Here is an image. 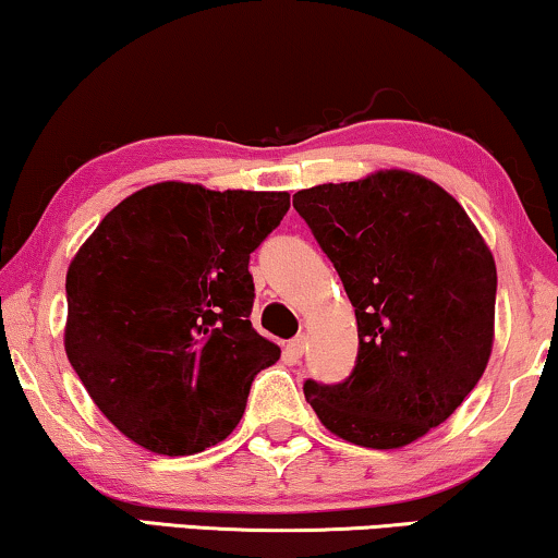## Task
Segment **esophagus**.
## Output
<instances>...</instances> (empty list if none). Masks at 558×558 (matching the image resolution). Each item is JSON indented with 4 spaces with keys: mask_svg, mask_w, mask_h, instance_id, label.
Instances as JSON below:
<instances>
[{
    "mask_svg": "<svg viewBox=\"0 0 558 558\" xmlns=\"http://www.w3.org/2000/svg\"><path fill=\"white\" fill-rule=\"evenodd\" d=\"M303 351H305V336H298V339L288 341L286 354H288V359H290V361H298V359H301V356H303Z\"/></svg>",
    "mask_w": 558,
    "mask_h": 558,
    "instance_id": "34e87169",
    "label": "esophagus"
}]
</instances>
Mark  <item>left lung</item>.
<instances>
[{
	"label": "left lung",
	"instance_id": "1",
	"mask_svg": "<svg viewBox=\"0 0 558 558\" xmlns=\"http://www.w3.org/2000/svg\"><path fill=\"white\" fill-rule=\"evenodd\" d=\"M293 207L356 311L359 356L341 384H303L326 429L395 450L458 410L488 366L496 260L460 202L404 169L318 184Z\"/></svg>",
	"mask_w": 558,
	"mask_h": 558
}]
</instances>
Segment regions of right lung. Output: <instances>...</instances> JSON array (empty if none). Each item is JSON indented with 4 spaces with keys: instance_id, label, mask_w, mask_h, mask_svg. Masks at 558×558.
Returning <instances> with one entry per match:
<instances>
[{
    "instance_id": "right-lung-1",
    "label": "right lung",
    "mask_w": 558,
    "mask_h": 558,
    "mask_svg": "<svg viewBox=\"0 0 558 558\" xmlns=\"http://www.w3.org/2000/svg\"><path fill=\"white\" fill-rule=\"evenodd\" d=\"M288 192L144 186L68 268L65 354L100 412L146 450L194 454L238 427L280 349L250 324V253Z\"/></svg>"
}]
</instances>
